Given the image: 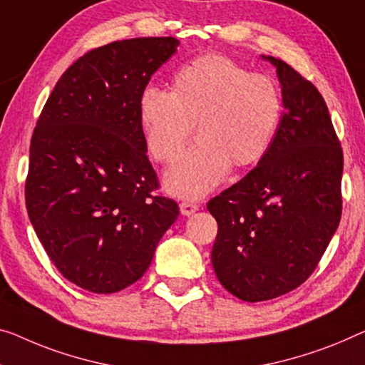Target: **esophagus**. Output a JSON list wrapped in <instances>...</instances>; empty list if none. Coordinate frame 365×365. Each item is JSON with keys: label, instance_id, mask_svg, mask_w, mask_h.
<instances>
[{"label": "esophagus", "instance_id": "obj_1", "mask_svg": "<svg viewBox=\"0 0 365 365\" xmlns=\"http://www.w3.org/2000/svg\"><path fill=\"white\" fill-rule=\"evenodd\" d=\"M197 211H198L197 203H192V201H182L180 203V213L183 216H192L193 213H197Z\"/></svg>", "mask_w": 365, "mask_h": 365}]
</instances>
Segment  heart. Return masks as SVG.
<instances>
[{"mask_svg": "<svg viewBox=\"0 0 365 365\" xmlns=\"http://www.w3.org/2000/svg\"><path fill=\"white\" fill-rule=\"evenodd\" d=\"M282 110L274 80L217 53L182 65L172 91L148 86L139 96L140 128L155 160L170 164L197 123L200 139L165 175L168 192L187 198L213 190L231 165L259 164L274 143Z\"/></svg>", "mask_w": 365, "mask_h": 365, "instance_id": "b5f03b06", "label": "heart"}]
</instances>
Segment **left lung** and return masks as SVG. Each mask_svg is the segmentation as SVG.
Masks as SVG:
<instances>
[{
  "label": "left lung",
  "instance_id": "obj_1",
  "mask_svg": "<svg viewBox=\"0 0 365 365\" xmlns=\"http://www.w3.org/2000/svg\"><path fill=\"white\" fill-rule=\"evenodd\" d=\"M285 111L267 155L208 201L217 222L211 264L244 302L300 287L339 226L342 150L328 106L312 81L275 57Z\"/></svg>",
  "mask_w": 365,
  "mask_h": 365
}]
</instances>
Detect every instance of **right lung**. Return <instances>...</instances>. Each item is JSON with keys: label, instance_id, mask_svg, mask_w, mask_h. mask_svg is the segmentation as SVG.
I'll return each mask as SVG.
<instances>
[{"label": "right lung", "instance_id": "right-lung-1", "mask_svg": "<svg viewBox=\"0 0 365 365\" xmlns=\"http://www.w3.org/2000/svg\"><path fill=\"white\" fill-rule=\"evenodd\" d=\"M138 37L93 48L65 70L31 139L26 208L65 279L114 293L138 282L175 222L139 121V96L178 47Z\"/></svg>", "mask_w": 365, "mask_h": 365}]
</instances>
